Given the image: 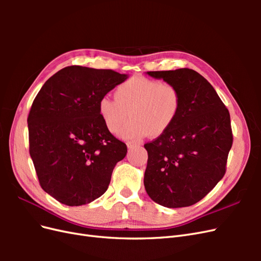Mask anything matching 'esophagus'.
Instances as JSON below:
<instances>
[{
	"label": "esophagus",
	"instance_id": "34e87169",
	"mask_svg": "<svg viewBox=\"0 0 261 261\" xmlns=\"http://www.w3.org/2000/svg\"><path fill=\"white\" fill-rule=\"evenodd\" d=\"M138 145L137 144H134V143H127V148L128 149H132V148H134V147H137Z\"/></svg>",
	"mask_w": 261,
	"mask_h": 261
}]
</instances>
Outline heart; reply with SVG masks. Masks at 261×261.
<instances>
[{
	"instance_id": "1",
	"label": "heart",
	"mask_w": 261,
	"mask_h": 261,
	"mask_svg": "<svg viewBox=\"0 0 261 261\" xmlns=\"http://www.w3.org/2000/svg\"><path fill=\"white\" fill-rule=\"evenodd\" d=\"M180 110L181 96L174 85L138 75L117 87L115 99L106 96L98 102L99 115L110 133H116L130 112L133 120L117 133L126 140L162 136L174 125Z\"/></svg>"
}]
</instances>
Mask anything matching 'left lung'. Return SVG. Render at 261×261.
Here are the masks:
<instances>
[{
  "label": "left lung",
  "instance_id": "left-lung-1",
  "mask_svg": "<svg viewBox=\"0 0 261 261\" xmlns=\"http://www.w3.org/2000/svg\"><path fill=\"white\" fill-rule=\"evenodd\" d=\"M146 74L174 85L181 96L174 125L145 145L146 192L163 207L192 206L224 176L233 143L230 113L210 83L194 69Z\"/></svg>",
  "mask_w": 261,
  "mask_h": 261
}]
</instances>
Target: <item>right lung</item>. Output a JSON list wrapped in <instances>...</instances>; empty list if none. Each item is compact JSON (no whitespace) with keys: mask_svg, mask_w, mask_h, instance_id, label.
Returning a JSON list of instances; mask_svg holds the SVG:
<instances>
[{"mask_svg":"<svg viewBox=\"0 0 261 261\" xmlns=\"http://www.w3.org/2000/svg\"><path fill=\"white\" fill-rule=\"evenodd\" d=\"M127 74L68 66L44 83L28 115L29 152L45 193L66 206L103 195L127 153L102 122L98 102Z\"/></svg>","mask_w":261,"mask_h":261,"instance_id":"obj_1","label":"right lung"}]
</instances>
